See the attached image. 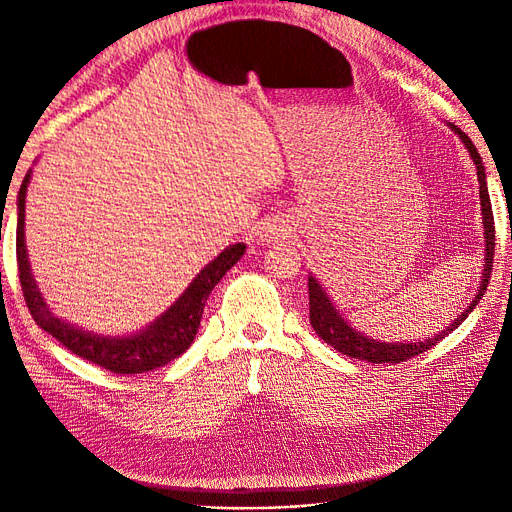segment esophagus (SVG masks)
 Masks as SVG:
<instances>
[{
  "instance_id": "1",
  "label": "esophagus",
  "mask_w": 512,
  "mask_h": 512,
  "mask_svg": "<svg viewBox=\"0 0 512 512\" xmlns=\"http://www.w3.org/2000/svg\"><path fill=\"white\" fill-rule=\"evenodd\" d=\"M288 232H290V228H288V224H284L282 220H269V222H265V224L260 226L258 237H260L262 241L271 243V241H277V239H286Z\"/></svg>"
}]
</instances>
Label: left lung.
Instances as JSON below:
<instances>
[{"instance_id": "left-lung-1", "label": "left lung", "mask_w": 512, "mask_h": 512, "mask_svg": "<svg viewBox=\"0 0 512 512\" xmlns=\"http://www.w3.org/2000/svg\"><path fill=\"white\" fill-rule=\"evenodd\" d=\"M446 126L461 138L463 145H466L470 158L476 166V177L480 183L478 194H480V213H483V228H485V232H483L485 235V265H483V273H480L478 290L474 294V299L470 301L468 309H463V312L451 324H448L444 331L436 333L433 337L423 339V342L421 339H418V342H380V339H371V337L363 335L361 331H356L352 324L342 314H339V309L331 301L327 290H324L316 277L309 273L307 275L309 322H312V327L320 339H324V342L342 354L350 356V359H361L367 363H401V361L412 359V356L429 350L431 346H436L448 333L455 331L459 324L468 318L472 309L478 305V301L483 299V294L487 290L491 267H493V252H495V226H493V211H491V200H489V190H487L485 166H483V158L478 156V151L468 138V134L461 132L455 123H446Z\"/></svg>"}]
</instances>
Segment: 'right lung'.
<instances>
[{
    "mask_svg": "<svg viewBox=\"0 0 512 512\" xmlns=\"http://www.w3.org/2000/svg\"><path fill=\"white\" fill-rule=\"evenodd\" d=\"M29 179H32V170L25 175L17 196V262L23 297L38 327L53 335L59 344H64L74 354H79L81 359L96 363L113 371V374H145V371L158 369L188 350L200 327L207 297L226 271L235 267L245 254V243L228 245L218 258H213L209 265L200 269L190 286L179 294V299L164 314L149 322L145 329L130 335L85 331L79 324H70L51 312L36 284L32 265H29L25 245V196Z\"/></svg>",
    "mask_w": 512,
    "mask_h": 512,
    "instance_id": "obj_1",
    "label": "right lung"
}]
</instances>
